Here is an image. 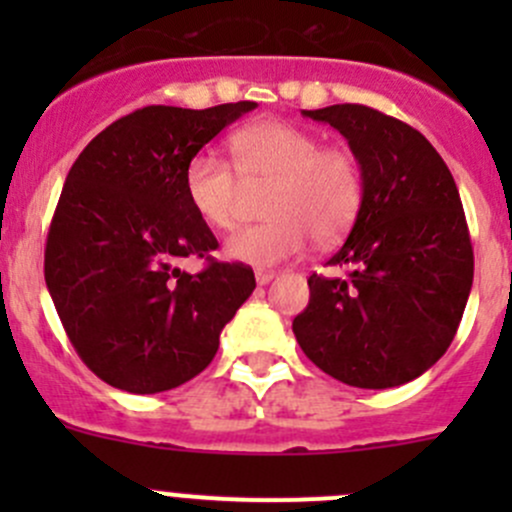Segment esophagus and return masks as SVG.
<instances>
[{
	"instance_id": "34e87169",
	"label": "esophagus",
	"mask_w": 512,
	"mask_h": 512,
	"mask_svg": "<svg viewBox=\"0 0 512 512\" xmlns=\"http://www.w3.org/2000/svg\"><path fill=\"white\" fill-rule=\"evenodd\" d=\"M275 277V270H255V280L257 285H267V282Z\"/></svg>"
}]
</instances>
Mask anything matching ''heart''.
<instances>
[{
    "mask_svg": "<svg viewBox=\"0 0 512 512\" xmlns=\"http://www.w3.org/2000/svg\"><path fill=\"white\" fill-rule=\"evenodd\" d=\"M230 160L200 151L183 170L193 213L213 230L242 220L250 190H265L260 225L237 230L227 255L247 265H277L297 257L309 235L334 242L347 235L364 203V173L349 148L324 146L314 131L287 121H260L230 138Z\"/></svg>",
    "mask_w": 512,
    "mask_h": 512,
    "instance_id": "obj_1",
    "label": "heart"
}]
</instances>
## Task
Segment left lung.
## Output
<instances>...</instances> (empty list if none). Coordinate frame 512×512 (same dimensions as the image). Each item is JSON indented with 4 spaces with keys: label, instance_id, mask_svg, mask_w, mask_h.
I'll use <instances>...</instances> for the list:
<instances>
[{
    "label": "left lung",
    "instance_id": "8db88e82",
    "mask_svg": "<svg viewBox=\"0 0 512 512\" xmlns=\"http://www.w3.org/2000/svg\"><path fill=\"white\" fill-rule=\"evenodd\" d=\"M337 128L364 173V203L327 265L309 275V304L292 322L324 374L391 389L431 369L461 324L473 245L451 170L409 123L361 106L304 111Z\"/></svg>",
    "mask_w": 512,
    "mask_h": 512
}]
</instances>
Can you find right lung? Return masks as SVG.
Instances as JSON below:
<instances>
[{
    "label": "right lung",
    "instance_id": "1",
    "mask_svg": "<svg viewBox=\"0 0 512 512\" xmlns=\"http://www.w3.org/2000/svg\"><path fill=\"white\" fill-rule=\"evenodd\" d=\"M255 106L138 108L71 165L44 277L66 337L106 384L158 394L198 376L255 289L252 267L215 260L218 240L183 190L188 160ZM183 256H203L206 267L183 273Z\"/></svg>",
    "mask_w": 512,
    "mask_h": 512
}]
</instances>
